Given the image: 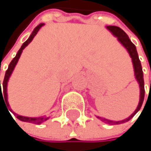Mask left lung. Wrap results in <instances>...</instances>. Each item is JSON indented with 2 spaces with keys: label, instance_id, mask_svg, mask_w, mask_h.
<instances>
[{
  "label": "left lung",
  "instance_id": "left-lung-1",
  "mask_svg": "<svg viewBox=\"0 0 151 151\" xmlns=\"http://www.w3.org/2000/svg\"><path fill=\"white\" fill-rule=\"evenodd\" d=\"M106 29L115 37H117V40L119 41V43L127 50V51L129 52L131 59H132V63H133V67H134V73H135V78H136V81L139 84V87H140V100H139V103L135 110V112L129 116L128 118L122 120V121H111L108 119H106L103 117H100L97 116V118L101 119L103 122H105L106 124H110V125H116V124H121V123H124L129 122L130 119H132L134 117V115L136 113L140 110L141 106L142 105L143 100H144V94H145V90H144V80H143V73H142V65H141V62L139 60V57L137 54V50L135 45L130 41V39L129 38L128 35L119 27L117 26H106Z\"/></svg>",
  "mask_w": 151,
  "mask_h": 151
}]
</instances>
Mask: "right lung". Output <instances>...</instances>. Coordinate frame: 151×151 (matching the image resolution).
I'll return each instance as SVG.
<instances>
[{
  "mask_svg": "<svg viewBox=\"0 0 151 151\" xmlns=\"http://www.w3.org/2000/svg\"><path fill=\"white\" fill-rule=\"evenodd\" d=\"M44 25H45V23H40L38 26H37V27L34 29V30L32 31V33H31V35L29 36V37L28 38V40L22 44V47L20 48V50H18V52L16 53L15 57L13 58V60L10 62V64H9V68H8V70L6 71L5 77H4V80H3V84H2L3 92H1V80H0V105H1V100H3L4 103L6 102V104H5V105L9 106V101H8V93H7V86H8L9 79L10 76H11L12 73H13V71H14V69H15V65H16V64H17V62H18L19 58H20V57H21V54H22V50H24V48H25L26 46H28V45H29V44L33 40V38L35 37V36L37 34L38 30H39V29H41V27H42V26H44ZM7 108H8V107H7ZM8 110H9V109H8ZM14 114H15V113H14ZM15 115H16V118H17V119H19V120H20V121H22V122H31V123H34V124H41V123H43V122H46V121L50 118V117H47V116H45V115H44V116H40V117H27V116H22V115L17 114H15Z\"/></svg>",
  "mask_w": 151,
  "mask_h": 151,
  "instance_id": "right-lung-1",
  "label": "right lung"
}]
</instances>
